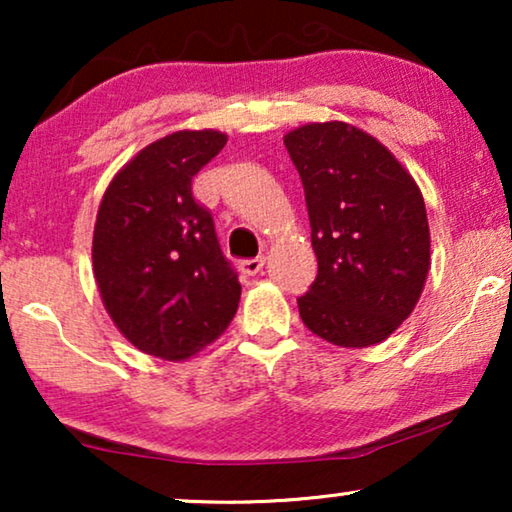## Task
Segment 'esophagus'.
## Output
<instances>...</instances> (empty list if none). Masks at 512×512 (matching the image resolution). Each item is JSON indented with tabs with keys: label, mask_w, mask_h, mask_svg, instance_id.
<instances>
[{
	"label": "esophagus",
	"mask_w": 512,
	"mask_h": 512,
	"mask_svg": "<svg viewBox=\"0 0 512 512\" xmlns=\"http://www.w3.org/2000/svg\"><path fill=\"white\" fill-rule=\"evenodd\" d=\"M263 265H265V258L263 256L247 258V261L240 263V272H242V275H247V277H254V275H258V272L263 270Z\"/></svg>",
	"instance_id": "esophagus-1"
}]
</instances>
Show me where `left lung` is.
<instances>
[{
	"instance_id": "8db88e82",
	"label": "left lung",
	"mask_w": 512,
	"mask_h": 512,
	"mask_svg": "<svg viewBox=\"0 0 512 512\" xmlns=\"http://www.w3.org/2000/svg\"><path fill=\"white\" fill-rule=\"evenodd\" d=\"M284 146L305 188L317 279L298 298L303 324L338 347L387 340L431 268L424 198L387 146L342 121L291 130Z\"/></svg>"
}]
</instances>
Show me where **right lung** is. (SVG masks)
<instances>
[{
  "instance_id": "1",
  "label": "right lung",
  "mask_w": 512,
  "mask_h": 512,
  "mask_svg": "<svg viewBox=\"0 0 512 512\" xmlns=\"http://www.w3.org/2000/svg\"><path fill=\"white\" fill-rule=\"evenodd\" d=\"M228 137L179 130L111 179L93 233L102 303L132 345L167 361L198 354L226 331L242 286L191 181Z\"/></svg>"
}]
</instances>
